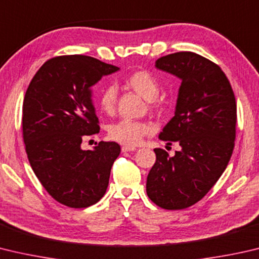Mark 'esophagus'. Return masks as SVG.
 I'll list each match as a JSON object with an SVG mask.
<instances>
[{"label":"esophagus","instance_id":"obj_1","mask_svg":"<svg viewBox=\"0 0 259 259\" xmlns=\"http://www.w3.org/2000/svg\"><path fill=\"white\" fill-rule=\"evenodd\" d=\"M121 150L123 153H125V152H134V150H136V147H130V146H122Z\"/></svg>","mask_w":259,"mask_h":259}]
</instances>
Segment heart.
Listing matches in <instances>:
<instances>
[{
  "instance_id": "1",
  "label": "heart",
  "mask_w": 259,
  "mask_h": 259,
  "mask_svg": "<svg viewBox=\"0 0 259 259\" xmlns=\"http://www.w3.org/2000/svg\"><path fill=\"white\" fill-rule=\"evenodd\" d=\"M123 83L131 91L139 94L145 100L149 102L152 109L157 107V96L159 94V82L157 78L152 72L145 69H138L126 74L123 79ZM116 104V91L113 86H106L101 92L97 98V105L103 113L112 115L115 111ZM154 125L149 122L136 121L123 119L112 123L107 134L109 137L116 143L126 146H135L142 142L145 136L154 133Z\"/></svg>"
}]
</instances>
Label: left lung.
<instances>
[{
  "label": "left lung",
  "mask_w": 259,
  "mask_h": 259,
  "mask_svg": "<svg viewBox=\"0 0 259 259\" xmlns=\"http://www.w3.org/2000/svg\"><path fill=\"white\" fill-rule=\"evenodd\" d=\"M155 65L182 80L175 116L159 134L181 150L170 157L154 149L156 162L146 191L159 207L183 209L204 198L228 166L236 139V97L222 69L194 52L162 56Z\"/></svg>",
  "instance_id": "obj_1"
}]
</instances>
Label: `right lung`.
Wrapping results in <instances>:
<instances>
[{
	"instance_id": "right-lung-1",
	"label": "right lung",
	"mask_w": 259,
	"mask_h": 259,
	"mask_svg": "<svg viewBox=\"0 0 259 259\" xmlns=\"http://www.w3.org/2000/svg\"><path fill=\"white\" fill-rule=\"evenodd\" d=\"M117 70L87 55L55 56L27 88L22 136L28 159L45 190L68 207L96 204L109 186L120 146L100 142L93 150H82L81 143L100 133L91 87Z\"/></svg>"
}]
</instances>
